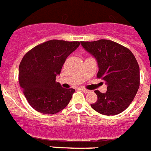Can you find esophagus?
I'll use <instances>...</instances> for the list:
<instances>
[{"label":"esophagus","mask_w":151,"mask_h":151,"mask_svg":"<svg viewBox=\"0 0 151 151\" xmlns=\"http://www.w3.org/2000/svg\"><path fill=\"white\" fill-rule=\"evenodd\" d=\"M80 89H81V90H82L84 93H85V94H87V93H89V92H90V91L89 90H88V89H86V88H81Z\"/></svg>","instance_id":"1"}]
</instances>
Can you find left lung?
<instances>
[{"label": "left lung", "instance_id": "1", "mask_svg": "<svg viewBox=\"0 0 151 151\" xmlns=\"http://www.w3.org/2000/svg\"><path fill=\"white\" fill-rule=\"evenodd\" d=\"M81 45L97 60L99 66L97 78L107 85L105 94L94 91L97 100L91 106L103 115L122 113L132 102L140 85L139 66L134 54L110 40L81 41Z\"/></svg>", "mask_w": 151, "mask_h": 151}]
</instances>
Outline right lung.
<instances>
[{
  "label": "right lung",
  "mask_w": 151,
  "mask_h": 151,
  "mask_svg": "<svg viewBox=\"0 0 151 151\" xmlns=\"http://www.w3.org/2000/svg\"><path fill=\"white\" fill-rule=\"evenodd\" d=\"M80 41L50 40L28 51L19 64V82L30 106L44 114H54L66 107L75 89L56 82L69 54Z\"/></svg>",
  "instance_id": "add662e5"
}]
</instances>
